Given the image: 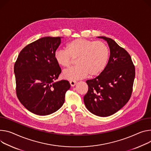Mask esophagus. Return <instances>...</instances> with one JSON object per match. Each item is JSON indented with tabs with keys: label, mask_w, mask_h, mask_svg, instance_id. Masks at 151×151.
Wrapping results in <instances>:
<instances>
[{
	"label": "esophagus",
	"mask_w": 151,
	"mask_h": 151,
	"mask_svg": "<svg viewBox=\"0 0 151 151\" xmlns=\"http://www.w3.org/2000/svg\"><path fill=\"white\" fill-rule=\"evenodd\" d=\"M70 86L72 87H74L76 85V81H70Z\"/></svg>",
	"instance_id": "1"
}]
</instances>
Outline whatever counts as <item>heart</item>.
Wrapping results in <instances>:
<instances>
[{"instance_id":"b5f03b06","label":"heart","mask_w":151,"mask_h":151,"mask_svg":"<svg viewBox=\"0 0 151 151\" xmlns=\"http://www.w3.org/2000/svg\"><path fill=\"white\" fill-rule=\"evenodd\" d=\"M109 56L107 45L102 41L86 38L74 39L66 45L65 49H58L54 53L57 63L68 67L76 59V66L65 70L63 77L65 79L75 81L87 76L101 74L106 67Z\"/></svg>"}]
</instances>
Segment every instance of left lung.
Segmentation results:
<instances>
[{"label":"left lung","mask_w":151,"mask_h":151,"mask_svg":"<svg viewBox=\"0 0 151 151\" xmlns=\"http://www.w3.org/2000/svg\"><path fill=\"white\" fill-rule=\"evenodd\" d=\"M106 41L110 55L103 72L96 78L87 80L88 90L84 97L88 110L100 117L111 116L129 100L135 78V66L128 52L114 40Z\"/></svg>","instance_id":"obj_1"}]
</instances>
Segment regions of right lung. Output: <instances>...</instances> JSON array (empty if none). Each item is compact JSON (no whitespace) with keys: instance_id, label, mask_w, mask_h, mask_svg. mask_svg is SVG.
I'll return each mask as SVG.
<instances>
[{"instance_id":"right-lung-1","label":"right lung","mask_w":151,"mask_h":151,"mask_svg":"<svg viewBox=\"0 0 151 151\" xmlns=\"http://www.w3.org/2000/svg\"><path fill=\"white\" fill-rule=\"evenodd\" d=\"M62 37L41 38L25 46L14 64L17 96L31 113L46 116L63 106L69 82H56L61 72L54 58Z\"/></svg>"}]
</instances>
